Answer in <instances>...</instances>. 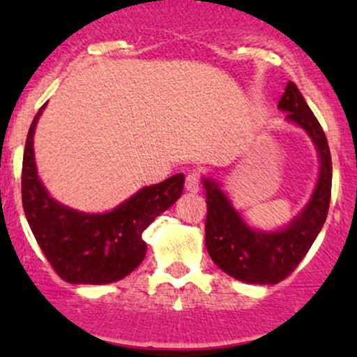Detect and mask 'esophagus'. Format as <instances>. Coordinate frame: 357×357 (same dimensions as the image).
<instances>
[{
  "label": "esophagus",
  "instance_id": "1",
  "mask_svg": "<svg viewBox=\"0 0 357 357\" xmlns=\"http://www.w3.org/2000/svg\"><path fill=\"white\" fill-rule=\"evenodd\" d=\"M199 186H202V181H199L198 173H190L186 176V181H184V188L190 192H198Z\"/></svg>",
  "mask_w": 357,
  "mask_h": 357
}]
</instances>
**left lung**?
<instances>
[{"label": "left lung", "mask_w": 357, "mask_h": 357, "mask_svg": "<svg viewBox=\"0 0 357 357\" xmlns=\"http://www.w3.org/2000/svg\"><path fill=\"white\" fill-rule=\"evenodd\" d=\"M278 107L287 112L289 121L305 129L321 158V174L312 199L289 227L275 233L252 230L233 210L223 191L204 179L208 253L225 273L247 284L273 285L289 277L312 247L329 211L333 161L326 134L294 82L287 84Z\"/></svg>", "instance_id": "8db88e82"}]
</instances>
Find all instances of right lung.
I'll use <instances>...</instances> for the list:
<instances>
[{
	"mask_svg": "<svg viewBox=\"0 0 357 357\" xmlns=\"http://www.w3.org/2000/svg\"><path fill=\"white\" fill-rule=\"evenodd\" d=\"M43 109L31 122L23 153L22 199L28 225L61 280L89 285L121 280L144 260L142 233L181 196L184 176L142 188L104 215L70 210L52 199L36 176L33 134Z\"/></svg>",
	"mask_w": 357,
	"mask_h": 357,
	"instance_id": "1",
	"label": "right lung"
}]
</instances>
